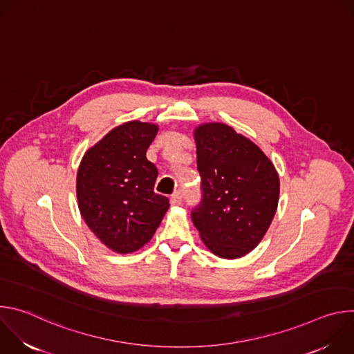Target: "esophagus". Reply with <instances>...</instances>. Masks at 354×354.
<instances>
[{"mask_svg":"<svg viewBox=\"0 0 354 354\" xmlns=\"http://www.w3.org/2000/svg\"><path fill=\"white\" fill-rule=\"evenodd\" d=\"M182 203V192L178 190L171 196V205L172 206H179Z\"/></svg>","mask_w":354,"mask_h":354,"instance_id":"1","label":"esophagus"}]
</instances>
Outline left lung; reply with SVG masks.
Wrapping results in <instances>:
<instances>
[{"label": "left lung", "instance_id": "left-lung-1", "mask_svg": "<svg viewBox=\"0 0 354 354\" xmlns=\"http://www.w3.org/2000/svg\"><path fill=\"white\" fill-rule=\"evenodd\" d=\"M201 201L192 221L214 255L241 258L257 248L277 210L280 180L272 161L224 123L194 130Z\"/></svg>", "mask_w": 354, "mask_h": 354}]
</instances>
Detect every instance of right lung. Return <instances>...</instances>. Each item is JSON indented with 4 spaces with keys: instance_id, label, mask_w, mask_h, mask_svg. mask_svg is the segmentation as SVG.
Here are the masks:
<instances>
[{
    "instance_id": "obj_1",
    "label": "right lung",
    "mask_w": 354,
    "mask_h": 354,
    "mask_svg": "<svg viewBox=\"0 0 354 354\" xmlns=\"http://www.w3.org/2000/svg\"><path fill=\"white\" fill-rule=\"evenodd\" d=\"M157 131V124L123 123L91 147L78 168L81 216L118 254H131L144 246L169 207L168 197L154 192L158 169L145 157Z\"/></svg>"
}]
</instances>
